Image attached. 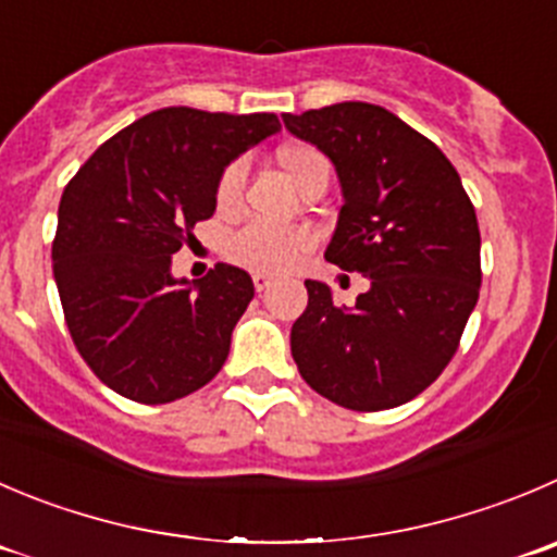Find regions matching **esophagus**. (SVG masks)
<instances>
[{
    "label": "esophagus",
    "instance_id": "1",
    "mask_svg": "<svg viewBox=\"0 0 557 557\" xmlns=\"http://www.w3.org/2000/svg\"><path fill=\"white\" fill-rule=\"evenodd\" d=\"M270 287H273V275L253 273V289H257V293H268Z\"/></svg>",
    "mask_w": 557,
    "mask_h": 557
}]
</instances>
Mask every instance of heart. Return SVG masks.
Returning a JSON list of instances; mask_svg holds the SVG:
<instances>
[{"mask_svg":"<svg viewBox=\"0 0 557 557\" xmlns=\"http://www.w3.org/2000/svg\"><path fill=\"white\" fill-rule=\"evenodd\" d=\"M278 163L287 172V177L300 190L309 185L311 177L322 172H331L327 158L317 147L289 145L278 150ZM243 185H246V163L232 161L221 169L215 180V210L221 215H232L240 210ZM314 248V235L306 226H270V224H248L243 230L232 232L224 240V257L237 268L248 273L282 275L287 270L298 268Z\"/></svg>","mask_w":557,"mask_h":557,"instance_id":"heart-1","label":"heart"}]
</instances>
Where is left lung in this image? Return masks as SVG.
Returning <instances> with one entry per match:
<instances>
[{"instance_id":"obj_1","label":"left lung","mask_w":557,"mask_h":557,"mask_svg":"<svg viewBox=\"0 0 557 557\" xmlns=\"http://www.w3.org/2000/svg\"><path fill=\"white\" fill-rule=\"evenodd\" d=\"M342 180L344 205L325 259L369 275L352 309L306 282L293 325L298 372L325 399L377 412L416 399L459 349L481 289L475 208L441 147L383 106L347 100L284 114Z\"/></svg>"}]
</instances>
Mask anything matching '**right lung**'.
Listing matches in <instances>:
<instances>
[{"instance_id": "obj_1", "label": "right lung", "mask_w": 557, "mask_h": 557, "mask_svg": "<svg viewBox=\"0 0 557 557\" xmlns=\"http://www.w3.org/2000/svg\"><path fill=\"white\" fill-rule=\"evenodd\" d=\"M278 128L268 111L169 106L103 141L62 190L51 259L67 331L125 399L166 405L224 367L251 275L215 264L188 287L169 264L215 213L221 169Z\"/></svg>"}]
</instances>
